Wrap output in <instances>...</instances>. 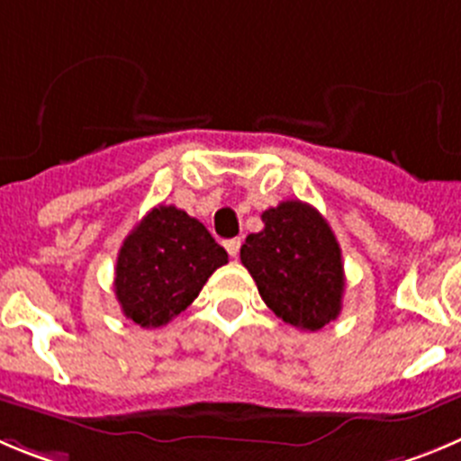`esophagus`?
<instances>
[{"mask_svg":"<svg viewBox=\"0 0 461 461\" xmlns=\"http://www.w3.org/2000/svg\"><path fill=\"white\" fill-rule=\"evenodd\" d=\"M225 250L230 252V257H239V252H240V239H230V240H225Z\"/></svg>","mask_w":461,"mask_h":461,"instance_id":"34e87169","label":"esophagus"}]
</instances>
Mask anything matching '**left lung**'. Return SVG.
Wrapping results in <instances>:
<instances>
[{
	"label": "left lung",
	"mask_w": 461,
	"mask_h": 461,
	"mask_svg": "<svg viewBox=\"0 0 461 461\" xmlns=\"http://www.w3.org/2000/svg\"><path fill=\"white\" fill-rule=\"evenodd\" d=\"M264 230L250 234L240 261L257 282L261 300L298 330L316 332L341 312V248L328 221L312 204L279 202L261 213Z\"/></svg>",
	"instance_id": "left-lung-1"
}]
</instances>
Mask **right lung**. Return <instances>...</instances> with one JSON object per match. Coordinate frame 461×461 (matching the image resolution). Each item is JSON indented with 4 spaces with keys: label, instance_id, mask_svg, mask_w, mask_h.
Returning <instances> with one entry per match:
<instances>
[{
    "label": "right lung",
    "instance_id": "1",
    "mask_svg": "<svg viewBox=\"0 0 461 461\" xmlns=\"http://www.w3.org/2000/svg\"><path fill=\"white\" fill-rule=\"evenodd\" d=\"M227 264L225 248L177 206H154L118 252L115 298L140 328H161L200 295L213 270Z\"/></svg>",
    "mask_w": 461,
    "mask_h": 461
}]
</instances>
